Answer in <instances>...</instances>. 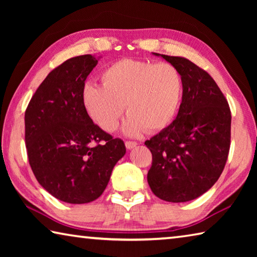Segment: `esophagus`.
<instances>
[{"label": "esophagus", "mask_w": 257, "mask_h": 257, "mask_svg": "<svg viewBox=\"0 0 257 257\" xmlns=\"http://www.w3.org/2000/svg\"><path fill=\"white\" fill-rule=\"evenodd\" d=\"M124 144H125V147H127V150H133L134 147L137 146L136 142H130V141H127Z\"/></svg>", "instance_id": "34e87169"}]
</instances>
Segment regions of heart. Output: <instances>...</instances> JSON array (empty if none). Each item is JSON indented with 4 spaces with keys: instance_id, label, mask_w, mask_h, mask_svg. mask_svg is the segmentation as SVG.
Masks as SVG:
<instances>
[{
    "instance_id": "1",
    "label": "heart",
    "mask_w": 257,
    "mask_h": 257,
    "mask_svg": "<svg viewBox=\"0 0 257 257\" xmlns=\"http://www.w3.org/2000/svg\"><path fill=\"white\" fill-rule=\"evenodd\" d=\"M102 86L86 84L81 102L87 114L99 128L114 132L123 108L128 112L122 132L136 137L160 132L172 123L182 98V78L167 62L121 59L101 73Z\"/></svg>"
}]
</instances>
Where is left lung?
Instances as JSON below:
<instances>
[{
	"mask_svg": "<svg viewBox=\"0 0 257 257\" xmlns=\"http://www.w3.org/2000/svg\"><path fill=\"white\" fill-rule=\"evenodd\" d=\"M179 70L182 98L177 118L145 142L153 155L147 182L171 203L197 198L222 173L230 149L231 113L216 82L182 56L153 53Z\"/></svg>",
	"mask_w": 257,
	"mask_h": 257,
	"instance_id": "left-lung-1",
	"label": "left lung"
}]
</instances>
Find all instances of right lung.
<instances>
[{"label":"right lung","mask_w":257,"mask_h":257,"mask_svg":"<svg viewBox=\"0 0 257 257\" xmlns=\"http://www.w3.org/2000/svg\"><path fill=\"white\" fill-rule=\"evenodd\" d=\"M98 58L86 54L52 70L25 113V141L37 181L60 201L93 202L103 194L124 143L98 127L87 114L81 92Z\"/></svg>","instance_id":"obj_1"}]
</instances>
